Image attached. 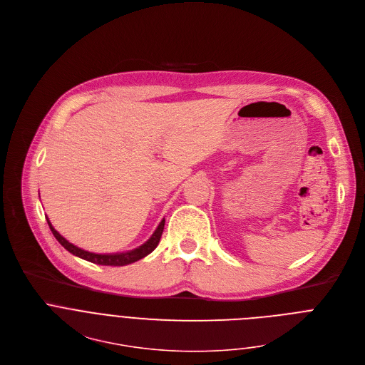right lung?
Returning <instances> with one entry per match:
<instances>
[{
  "label": "right lung",
  "mask_w": 365,
  "mask_h": 365,
  "mask_svg": "<svg viewBox=\"0 0 365 365\" xmlns=\"http://www.w3.org/2000/svg\"><path fill=\"white\" fill-rule=\"evenodd\" d=\"M47 223L53 232V235L56 236V239L60 242V244L73 255L84 259V261H88V262H93V264H97V265H107V267H123V265H129V264H133L145 257H148L150 252L155 251V248L159 245L160 242V237H162V233H163V227H165V217L160 220L159 226L156 227V230L153 232V235L145 242L143 245H140L139 248L136 250H132V251H128V252H120V254H94V252H88V251H84L73 244H70V242L63 237L51 225L50 219L47 217Z\"/></svg>",
  "instance_id": "add662e5"
}]
</instances>
